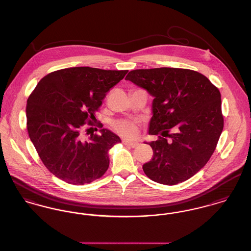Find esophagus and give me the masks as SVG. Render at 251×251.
<instances>
[{"mask_svg":"<svg viewBox=\"0 0 251 251\" xmlns=\"http://www.w3.org/2000/svg\"><path fill=\"white\" fill-rule=\"evenodd\" d=\"M123 144L126 146H129L131 148H136L139 146L138 142H131V141H127V140H123Z\"/></svg>","mask_w":251,"mask_h":251,"instance_id":"1","label":"esophagus"}]
</instances>
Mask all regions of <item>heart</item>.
<instances>
[{"mask_svg": "<svg viewBox=\"0 0 251 251\" xmlns=\"http://www.w3.org/2000/svg\"><path fill=\"white\" fill-rule=\"evenodd\" d=\"M115 130L126 137H133L137 133L136 123L127 120H120L113 124Z\"/></svg>", "mask_w": 251, "mask_h": 251, "instance_id": "1", "label": "heart"}]
</instances>
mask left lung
I'll use <instances>...</instances> for the list:
<instances>
[{"label": "left lung", "mask_w": 251, "mask_h": 251, "mask_svg": "<svg viewBox=\"0 0 251 251\" xmlns=\"http://www.w3.org/2000/svg\"><path fill=\"white\" fill-rule=\"evenodd\" d=\"M126 80L154 98L149 133L159 136L149 143L153 158L144 172L159 184L186 181L208 162L223 131L219 89L202 74L184 68L136 69Z\"/></svg>", "instance_id": "8db88e82"}]
</instances>
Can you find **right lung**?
<instances>
[{"mask_svg":"<svg viewBox=\"0 0 251 251\" xmlns=\"http://www.w3.org/2000/svg\"><path fill=\"white\" fill-rule=\"evenodd\" d=\"M128 70L69 67L45 76L26 105L27 131L46 167L71 184L99 179L109 166V151L120 137L101 128L87 140L82 128L94 118L106 92Z\"/></svg>","mask_w":251,"mask_h":251,"instance_id":"obj_1","label":"right lung"}]
</instances>
